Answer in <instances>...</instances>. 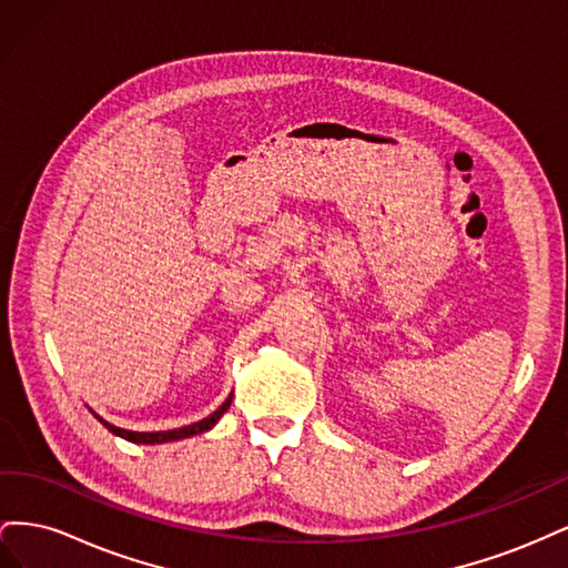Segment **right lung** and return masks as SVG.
I'll return each mask as SVG.
<instances>
[{"instance_id":"add662e5","label":"right lung","mask_w":568,"mask_h":568,"mask_svg":"<svg viewBox=\"0 0 568 568\" xmlns=\"http://www.w3.org/2000/svg\"><path fill=\"white\" fill-rule=\"evenodd\" d=\"M230 403H232V395L230 398L222 403L213 415H209L205 419H201V422H194V424H189V426H180V428H170V432H128V428H120V426H115V424H111V422H106L104 417H99L94 409H90L92 415L104 424L109 432L113 434V436H120V438H125V440H130V443H142V445H156V443H170V440H182V438H192V436H196V434H203V432H211V428L220 422V417L225 415V412L230 409Z\"/></svg>"}]
</instances>
